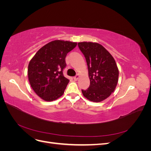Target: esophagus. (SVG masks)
I'll return each mask as SVG.
<instances>
[{
    "label": "esophagus",
    "instance_id": "obj_1",
    "mask_svg": "<svg viewBox=\"0 0 151 151\" xmlns=\"http://www.w3.org/2000/svg\"><path fill=\"white\" fill-rule=\"evenodd\" d=\"M79 76L78 75V74H77L75 77H73V78H74V81H77V79H79Z\"/></svg>",
    "mask_w": 151,
    "mask_h": 151
}]
</instances>
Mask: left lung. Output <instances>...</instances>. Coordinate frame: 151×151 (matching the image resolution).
Returning a JSON list of instances; mask_svg holds the SVG:
<instances>
[{"mask_svg": "<svg viewBox=\"0 0 151 151\" xmlns=\"http://www.w3.org/2000/svg\"><path fill=\"white\" fill-rule=\"evenodd\" d=\"M78 47L86 58L90 80L89 87L82 89V93L91 101H102L115 91L118 83L119 72L115 59L99 43L80 42Z\"/></svg>", "mask_w": 151, "mask_h": 151, "instance_id": "1", "label": "left lung"}]
</instances>
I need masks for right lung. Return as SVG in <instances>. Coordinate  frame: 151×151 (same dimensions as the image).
Listing matches in <instances>:
<instances>
[{"label":"right lung","instance_id":"1","mask_svg":"<svg viewBox=\"0 0 151 151\" xmlns=\"http://www.w3.org/2000/svg\"><path fill=\"white\" fill-rule=\"evenodd\" d=\"M77 43L55 40L45 45L36 52L28 65L30 85L36 94L45 101L60 98L69 82L63 74L67 64V54Z\"/></svg>","mask_w":151,"mask_h":151}]
</instances>
